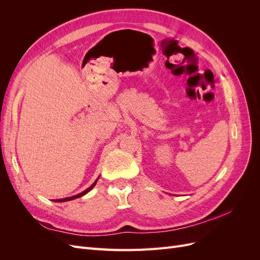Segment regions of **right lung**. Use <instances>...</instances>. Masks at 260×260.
I'll list each match as a JSON object with an SVG mask.
<instances>
[{
  "instance_id": "right-lung-1",
  "label": "right lung",
  "mask_w": 260,
  "mask_h": 260,
  "mask_svg": "<svg viewBox=\"0 0 260 260\" xmlns=\"http://www.w3.org/2000/svg\"><path fill=\"white\" fill-rule=\"evenodd\" d=\"M98 180H99V178L96 179V181H95V182H94L90 187H88V188H86V190L85 191H83V192H81V193H79V194H77V195H75V196H72V198H66V199H60V200H56V201H55V202H67V201H72V200H75V199H78V198H81V196L82 195H84V194H86V193H88L90 190H92V188H93V186L94 185H95L96 184V182H98Z\"/></svg>"
}]
</instances>
